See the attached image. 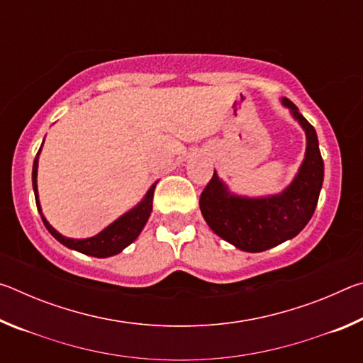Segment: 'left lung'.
<instances>
[{"label": "left lung", "instance_id": "1", "mask_svg": "<svg viewBox=\"0 0 363 363\" xmlns=\"http://www.w3.org/2000/svg\"><path fill=\"white\" fill-rule=\"evenodd\" d=\"M290 110L306 133V153L296 176L280 194L245 196L233 194L216 171L200 195V210L210 229L233 247L261 253L291 240L315 211L323 184V160L314 126L286 97Z\"/></svg>", "mask_w": 363, "mask_h": 363}]
</instances>
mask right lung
Listing matches in <instances>:
<instances>
[{
	"mask_svg": "<svg viewBox=\"0 0 363 363\" xmlns=\"http://www.w3.org/2000/svg\"><path fill=\"white\" fill-rule=\"evenodd\" d=\"M43 143H45V140H43ZM41 147L38 153H36V158L33 162V171H32L33 192H35L36 208H38V211L41 214L43 224L46 225L49 233H51L57 242L62 243L67 248L78 251V253L94 256V257H110L121 253L128 245H131L134 240H136L139 233L143 232L144 225L147 224V220L150 218L153 190H155L158 181L152 184L150 189L147 190L145 195L143 196V200H140L136 206H133L130 211L121 214L118 219H115L112 224H108L106 229L101 230L99 233H96L94 237H89V238L64 237L62 233H59L51 224L48 223V219L43 216V211H41V205L38 199V184H36V176H38V157L41 153Z\"/></svg>",
	"mask_w": 363,
	"mask_h": 363,
	"instance_id": "obj_1",
	"label": "right lung"
}]
</instances>
